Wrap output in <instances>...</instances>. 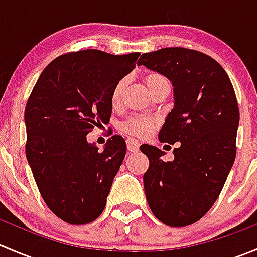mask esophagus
Instances as JSON below:
<instances>
[{
    "instance_id": "esophagus-1",
    "label": "esophagus",
    "mask_w": 257,
    "mask_h": 257,
    "mask_svg": "<svg viewBox=\"0 0 257 257\" xmlns=\"http://www.w3.org/2000/svg\"><path fill=\"white\" fill-rule=\"evenodd\" d=\"M126 148L129 152H138L139 142L134 138H128L126 139Z\"/></svg>"
}]
</instances>
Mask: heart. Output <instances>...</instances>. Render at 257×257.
<instances>
[{
    "instance_id": "1",
    "label": "heart",
    "mask_w": 257,
    "mask_h": 257,
    "mask_svg": "<svg viewBox=\"0 0 257 257\" xmlns=\"http://www.w3.org/2000/svg\"><path fill=\"white\" fill-rule=\"evenodd\" d=\"M144 82L147 84L148 89L152 93L153 90H155L157 88L163 87V85H169L167 78L164 76H162L160 73L157 72H152V73H148L144 77ZM126 80L124 78L119 79L118 82L114 84L112 89V94H110V103H112L113 107L120 104L121 97H123V92L125 89ZM155 120L154 119L149 118V116L144 115H134L132 118H129L128 120L124 121L120 125L121 131L125 132V133L132 134V136L136 137H145L148 134H150L154 129Z\"/></svg>"
}]
</instances>
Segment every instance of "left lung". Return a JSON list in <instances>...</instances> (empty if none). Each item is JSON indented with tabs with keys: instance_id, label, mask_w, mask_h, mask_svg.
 Returning a JSON list of instances; mask_svg holds the SVG:
<instances>
[{
	"instance_id": "obj_1",
	"label": "left lung",
	"mask_w": 257,
	"mask_h": 257,
	"mask_svg": "<svg viewBox=\"0 0 257 257\" xmlns=\"http://www.w3.org/2000/svg\"><path fill=\"white\" fill-rule=\"evenodd\" d=\"M138 66L162 73L174 87V108L159 132L162 143L174 144V160L144 144L149 159L143 181L147 201L168 226L200 220L221 193L236 157L239 105L225 69L205 53L168 47L142 54Z\"/></svg>"
}]
</instances>
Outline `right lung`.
<instances>
[{
    "label": "right lung",
    "mask_w": 257,
    "mask_h": 257,
    "mask_svg": "<svg viewBox=\"0 0 257 257\" xmlns=\"http://www.w3.org/2000/svg\"><path fill=\"white\" fill-rule=\"evenodd\" d=\"M139 56L98 49L62 54L46 67L28 98L26 157L45 203L68 224L92 222L104 210L125 141L113 136L99 150L87 134L110 118L114 84L133 71Z\"/></svg>",
    "instance_id": "1"
}]
</instances>
